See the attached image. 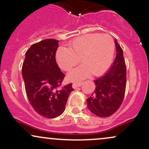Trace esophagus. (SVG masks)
<instances>
[{"mask_svg":"<svg viewBox=\"0 0 149 149\" xmlns=\"http://www.w3.org/2000/svg\"><path fill=\"white\" fill-rule=\"evenodd\" d=\"M82 82H73L72 85V87L73 89H76L77 87H79L82 85Z\"/></svg>","mask_w":149,"mask_h":149,"instance_id":"obj_1","label":"esophagus"}]
</instances>
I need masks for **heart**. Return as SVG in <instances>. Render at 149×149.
<instances>
[{
  "label": "heart",
  "instance_id": "1",
  "mask_svg": "<svg viewBox=\"0 0 149 149\" xmlns=\"http://www.w3.org/2000/svg\"><path fill=\"white\" fill-rule=\"evenodd\" d=\"M114 53V43L110 35L87 34L73 39L69 48H59L55 57L59 67L66 71H70L81 59L83 64L67 75L70 81H78L92 73L101 76L106 72L112 63Z\"/></svg>",
  "mask_w": 149,
  "mask_h": 149
}]
</instances>
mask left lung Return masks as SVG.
Masks as SVG:
<instances>
[{
    "mask_svg": "<svg viewBox=\"0 0 149 149\" xmlns=\"http://www.w3.org/2000/svg\"><path fill=\"white\" fill-rule=\"evenodd\" d=\"M116 55L113 64L105 76L94 80L96 89L87 99V107L100 117L113 114L122 103L126 85V67L123 50L115 40Z\"/></svg>",
    "mask_w": 149,
    "mask_h": 149,
    "instance_id": "8db88e82",
    "label": "left lung"
}]
</instances>
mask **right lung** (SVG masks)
Listing matches in <instances>:
<instances>
[{"label":"right lung","instance_id":"obj_1","mask_svg":"<svg viewBox=\"0 0 149 149\" xmlns=\"http://www.w3.org/2000/svg\"><path fill=\"white\" fill-rule=\"evenodd\" d=\"M59 41L46 39L34 44L26 53L22 76L27 97L41 116L53 119L65 110L72 83L60 87L64 74L55 60Z\"/></svg>","mask_w":149,"mask_h":149}]
</instances>
